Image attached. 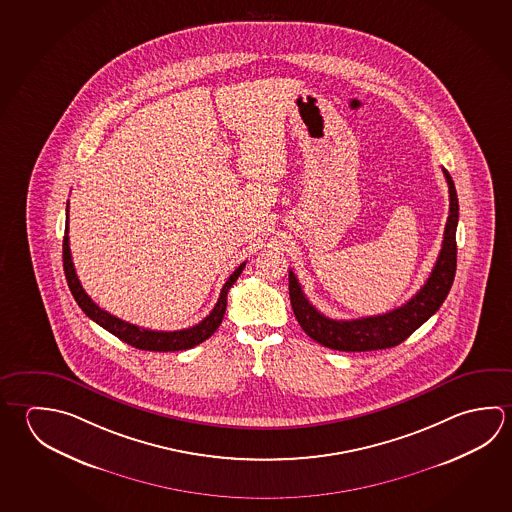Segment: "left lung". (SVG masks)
Here are the masks:
<instances>
[{"label": "left lung", "instance_id": "8db88e82", "mask_svg": "<svg viewBox=\"0 0 512 512\" xmlns=\"http://www.w3.org/2000/svg\"><path fill=\"white\" fill-rule=\"evenodd\" d=\"M449 187V216L439 257L426 284L406 304L385 314L358 320H332L320 313L307 298L298 278L289 271V298L300 327L309 338L332 350L365 352L390 349L403 343L422 323L439 311L457 271L458 198L455 183L446 169Z\"/></svg>", "mask_w": 512, "mask_h": 512}]
</instances>
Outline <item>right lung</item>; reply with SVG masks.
Returning <instances> with one entry per match:
<instances>
[{
  "label": "right lung",
  "instance_id": "obj_1",
  "mask_svg": "<svg viewBox=\"0 0 512 512\" xmlns=\"http://www.w3.org/2000/svg\"><path fill=\"white\" fill-rule=\"evenodd\" d=\"M63 266L64 275L68 280V287L72 291L75 302L79 304L82 311L93 322L99 323L106 331L115 334L118 340L126 341L127 345H133L135 349L153 350V352H174V350H187L196 347L199 343L208 340L217 327L223 322V316L226 313V296L230 287L234 286L235 280L243 273L246 262H243L239 268L235 269L230 278L226 280L225 286L221 289V295L217 298V304L205 320L196 323L189 329L181 331H149L142 329L133 323L124 322L117 316L109 314L108 311L100 309L99 305L91 300L88 293L82 289L81 282L77 278L75 268H73L72 253H70V237H68V207H66V228H64L63 241Z\"/></svg>",
  "mask_w": 512,
  "mask_h": 512
}]
</instances>
